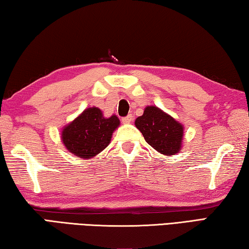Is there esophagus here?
<instances>
[{"instance_id": "esophagus-1", "label": "esophagus", "mask_w": 249, "mask_h": 249, "mask_svg": "<svg viewBox=\"0 0 249 249\" xmlns=\"http://www.w3.org/2000/svg\"><path fill=\"white\" fill-rule=\"evenodd\" d=\"M133 121V116L130 115V114H128L127 116H124V117H122V122H123V123H125V124H128V123H130V122Z\"/></svg>"}]
</instances>
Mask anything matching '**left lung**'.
I'll use <instances>...</instances> for the list:
<instances>
[{"instance_id": "obj_1", "label": "left lung", "mask_w": 249, "mask_h": 249, "mask_svg": "<svg viewBox=\"0 0 249 249\" xmlns=\"http://www.w3.org/2000/svg\"><path fill=\"white\" fill-rule=\"evenodd\" d=\"M145 141L159 153L170 156L178 153L183 136L182 125L156 107H147L135 121Z\"/></svg>"}]
</instances>
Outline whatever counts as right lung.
<instances>
[{"instance_id":"1","label":"right lung","mask_w":249,"mask_h":249,"mask_svg":"<svg viewBox=\"0 0 249 249\" xmlns=\"http://www.w3.org/2000/svg\"><path fill=\"white\" fill-rule=\"evenodd\" d=\"M119 125L117 116L104 119L98 107L87 108L62 130V142L77 157L91 158L107 148Z\"/></svg>"}]
</instances>
